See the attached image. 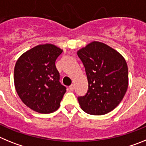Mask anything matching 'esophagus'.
Wrapping results in <instances>:
<instances>
[{
  "label": "esophagus",
  "instance_id": "esophagus-1",
  "mask_svg": "<svg viewBox=\"0 0 146 146\" xmlns=\"http://www.w3.org/2000/svg\"><path fill=\"white\" fill-rule=\"evenodd\" d=\"M69 90H70V91H74V85H73V84L71 85V86L69 87Z\"/></svg>",
  "mask_w": 146,
  "mask_h": 146
}]
</instances>
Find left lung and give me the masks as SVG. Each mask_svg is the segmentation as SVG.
<instances>
[{
  "instance_id": "8db88e82",
  "label": "left lung",
  "mask_w": 146,
  "mask_h": 146,
  "mask_svg": "<svg viewBox=\"0 0 146 146\" xmlns=\"http://www.w3.org/2000/svg\"><path fill=\"white\" fill-rule=\"evenodd\" d=\"M88 82L86 95L78 96L81 109L101 115L118 106L128 88V67L123 56L102 42H93L77 52Z\"/></svg>"
}]
</instances>
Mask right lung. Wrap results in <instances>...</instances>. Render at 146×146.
Wrapping results in <instances>:
<instances>
[{
  "mask_svg": "<svg viewBox=\"0 0 146 146\" xmlns=\"http://www.w3.org/2000/svg\"><path fill=\"white\" fill-rule=\"evenodd\" d=\"M62 52L53 44H40L23 54L15 64L17 93L27 107L37 113L47 114L57 110L66 91L55 67Z\"/></svg>",
  "mask_w": 146,
  "mask_h": 146,
  "instance_id": "1",
  "label": "right lung"
}]
</instances>
